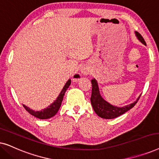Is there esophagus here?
Returning a JSON list of instances; mask_svg holds the SVG:
<instances>
[{"label": "esophagus", "mask_w": 159, "mask_h": 159, "mask_svg": "<svg viewBox=\"0 0 159 159\" xmlns=\"http://www.w3.org/2000/svg\"><path fill=\"white\" fill-rule=\"evenodd\" d=\"M88 70L87 69H82L81 70V75H87L88 74ZM80 78V74H76V75H75V76H74L73 77V80L74 81H77V80H78Z\"/></svg>", "instance_id": "esophagus-1"}]
</instances>
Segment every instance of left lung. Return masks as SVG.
I'll list each match as a JSON object with an SVG mask.
<instances>
[{
  "label": "left lung",
  "mask_w": 159,
  "mask_h": 159,
  "mask_svg": "<svg viewBox=\"0 0 159 159\" xmlns=\"http://www.w3.org/2000/svg\"><path fill=\"white\" fill-rule=\"evenodd\" d=\"M135 34L138 40L143 44L146 45V43L142 35L138 32H135ZM91 83H92V94H91L90 98L91 104H92L93 109L98 116L103 119H111L121 116V114H125L127 111L134 107L140 97V95L134 103L129 104V105L123 106V107H117V106H113L108 103L101 97L96 80L93 79L91 80Z\"/></svg>",
  "instance_id": "8db88e82"
}]
</instances>
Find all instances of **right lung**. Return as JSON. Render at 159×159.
I'll return each mask as SVG.
<instances>
[{"label":"right lung","instance_id":"add662e5","mask_svg":"<svg viewBox=\"0 0 159 159\" xmlns=\"http://www.w3.org/2000/svg\"><path fill=\"white\" fill-rule=\"evenodd\" d=\"M70 84L71 80L69 79L68 81L66 82V83L65 84V85L64 86V88H63L62 90L61 91L59 95H58L56 101H54L53 103H51L49 106H48L46 108H45V109H43L41 111H35L31 109V108L27 107V106H26L25 105H23L24 108H25L26 111H27L30 114L37 117V118L38 119H47L51 118V117L55 116L56 113L58 112V111L59 110L61 105L63 98H64V95Z\"/></svg>","mask_w":159,"mask_h":159}]
</instances>
